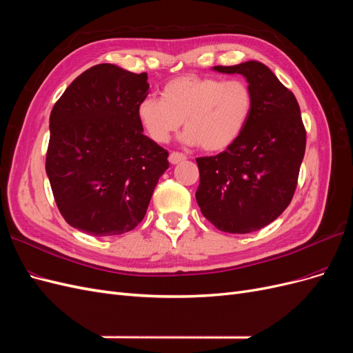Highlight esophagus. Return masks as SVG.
<instances>
[{
	"label": "esophagus",
	"instance_id": "1",
	"mask_svg": "<svg viewBox=\"0 0 353 353\" xmlns=\"http://www.w3.org/2000/svg\"><path fill=\"white\" fill-rule=\"evenodd\" d=\"M185 159H187L185 154L178 153V152H172V153L169 154V162L172 163V165H176V163H179V162H184Z\"/></svg>",
	"mask_w": 353,
	"mask_h": 353
}]
</instances>
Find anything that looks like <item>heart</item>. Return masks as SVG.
Listing matches in <instances>:
<instances>
[{
  "instance_id": "b5f03b06",
  "label": "heart",
  "mask_w": 353,
  "mask_h": 353,
  "mask_svg": "<svg viewBox=\"0 0 353 353\" xmlns=\"http://www.w3.org/2000/svg\"><path fill=\"white\" fill-rule=\"evenodd\" d=\"M254 99L243 79L222 81L205 77H179L169 81L162 99L147 95L137 105V117L154 143H168L183 125L188 145L216 153L236 143L248 126Z\"/></svg>"
}]
</instances>
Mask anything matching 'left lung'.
Masks as SVG:
<instances>
[{
  "instance_id": "left-lung-1",
  "label": "left lung",
  "mask_w": 353,
  "mask_h": 353,
  "mask_svg": "<svg viewBox=\"0 0 353 353\" xmlns=\"http://www.w3.org/2000/svg\"><path fill=\"white\" fill-rule=\"evenodd\" d=\"M240 73L254 105L239 140L216 156L197 157V205L223 232L248 234L279 218L290 205L305 156L306 131L292 91L261 61L213 66Z\"/></svg>"
}]
</instances>
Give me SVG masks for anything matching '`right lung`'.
<instances>
[{
	"mask_svg": "<svg viewBox=\"0 0 353 353\" xmlns=\"http://www.w3.org/2000/svg\"><path fill=\"white\" fill-rule=\"evenodd\" d=\"M147 73L110 63L81 73L50 114L46 170L61 216L90 236H119L145 215L168 152L143 134Z\"/></svg>",
	"mask_w": 353,
	"mask_h": 353,
	"instance_id": "right-lung-1",
	"label": "right lung"
}]
</instances>
